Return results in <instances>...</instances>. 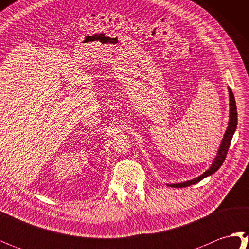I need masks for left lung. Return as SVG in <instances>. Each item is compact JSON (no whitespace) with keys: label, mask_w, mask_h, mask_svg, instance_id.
Returning <instances> with one entry per match:
<instances>
[{"label":"left lung","mask_w":249,"mask_h":249,"mask_svg":"<svg viewBox=\"0 0 249 249\" xmlns=\"http://www.w3.org/2000/svg\"><path fill=\"white\" fill-rule=\"evenodd\" d=\"M229 96H230V121H229V125H228V128L226 130V134L223 141H221V144L219 147V151L217 153V156L215 157V160L213 162V165L210 167L209 170H206L202 176L198 177L197 178H194L192 181H188V182H184V183H179V184H173L170 185V186L173 187H178V188H181V187H187L190 186V185H194L196 183L200 182L201 179L211 176V174L215 173L216 171L218 170L220 168V166L223 165V162L226 160V156H227V153H228L229 150V146L231 143V140H232V137H233L234 131L236 129V125H237V111H236V104H235V99H234V95L232 93L231 89H229Z\"/></svg>","instance_id":"8db88e82"}]
</instances>
